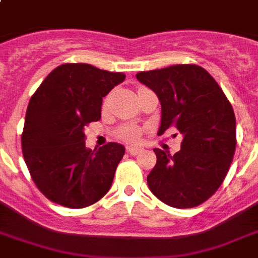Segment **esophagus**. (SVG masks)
<instances>
[{
  "mask_svg": "<svg viewBox=\"0 0 258 258\" xmlns=\"http://www.w3.org/2000/svg\"><path fill=\"white\" fill-rule=\"evenodd\" d=\"M127 153L130 155H138V154L143 153V150L139 149V147H127Z\"/></svg>",
  "mask_w": 258,
  "mask_h": 258,
  "instance_id": "esophagus-1",
  "label": "esophagus"
}]
</instances>
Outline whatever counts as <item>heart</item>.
<instances>
[{
  "label": "heart",
  "instance_id": "heart-1",
  "mask_svg": "<svg viewBox=\"0 0 258 258\" xmlns=\"http://www.w3.org/2000/svg\"><path fill=\"white\" fill-rule=\"evenodd\" d=\"M142 89H145V87H139L138 93L141 92ZM115 135H116L117 139H120L125 143H137V142L141 141L142 128L134 124H123L116 130Z\"/></svg>",
  "mask_w": 258,
  "mask_h": 258
}]
</instances>
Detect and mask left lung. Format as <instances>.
<instances>
[{
  "label": "left lung",
  "mask_w": 258,
  "mask_h": 258,
  "mask_svg": "<svg viewBox=\"0 0 258 258\" xmlns=\"http://www.w3.org/2000/svg\"><path fill=\"white\" fill-rule=\"evenodd\" d=\"M162 104L159 135L175 127L183 141L174 155L155 149L147 176L154 196L176 209L196 208L220 188L236 151V116L212 75L196 64L137 74Z\"/></svg>",
  "instance_id": "1"
}]
</instances>
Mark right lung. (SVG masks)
Returning a JSON list of instances; mask_svg holds the SVG:
<instances>
[{
  "instance_id": "1",
  "label": "right lung",
  "mask_w": 258,
  "mask_h": 258,
  "mask_svg": "<svg viewBox=\"0 0 258 258\" xmlns=\"http://www.w3.org/2000/svg\"><path fill=\"white\" fill-rule=\"evenodd\" d=\"M125 79L83 62L54 68L30 97L21 135L24 161L37 188L54 204L87 208L107 194L124 147L86 149L84 128L100 119L103 97Z\"/></svg>"
}]
</instances>
